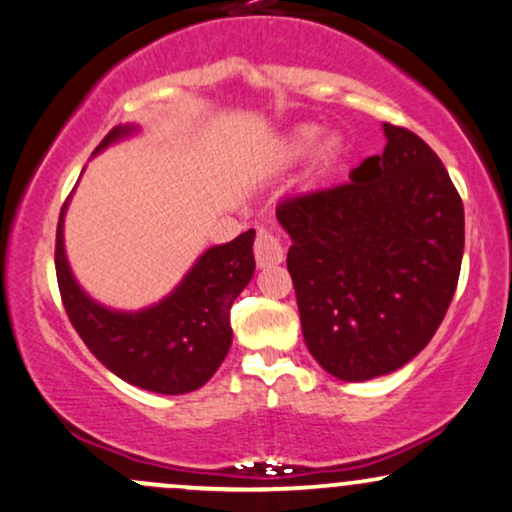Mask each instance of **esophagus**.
Here are the masks:
<instances>
[{
	"mask_svg": "<svg viewBox=\"0 0 512 512\" xmlns=\"http://www.w3.org/2000/svg\"><path fill=\"white\" fill-rule=\"evenodd\" d=\"M255 262L260 269L274 267V264L283 262L281 240L264 229H260V233H257L255 238Z\"/></svg>",
	"mask_w": 512,
	"mask_h": 512,
	"instance_id": "obj_1",
	"label": "esophagus"
}]
</instances>
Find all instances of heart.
<instances>
[{
    "label": "heart",
    "instance_id": "heart-1",
    "mask_svg": "<svg viewBox=\"0 0 512 512\" xmlns=\"http://www.w3.org/2000/svg\"><path fill=\"white\" fill-rule=\"evenodd\" d=\"M319 138H322V128L319 126H310V123H305V126L293 128V131L288 133L281 143V150H279L281 162L293 164V162H300V159H305L310 152H314ZM317 147L315 174L319 178H326V176L334 174V171L338 169V164L343 162L346 145H343L341 135H326V138Z\"/></svg>",
    "mask_w": 512,
    "mask_h": 512
}]
</instances>
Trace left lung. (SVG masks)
I'll return each mask as SVG.
<instances>
[{"instance_id":"left-lung-1","label":"left lung","mask_w":512,"mask_h":512,"mask_svg":"<svg viewBox=\"0 0 512 512\" xmlns=\"http://www.w3.org/2000/svg\"><path fill=\"white\" fill-rule=\"evenodd\" d=\"M350 183L291 197L276 219L307 348L331 377L391 374L432 341L458 286L463 200L434 150L384 123Z\"/></svg>"}]
</instances>
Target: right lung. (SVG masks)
I'll return each mask as SVG.
<instances>
[{
  "label": "right lung",
  "mask_w": 512,
  "mask_h": 512,
  "mask_svg": "<svg viewBox=\"0 0 512 512\" xmlns=\"http://www.w3.org/2000/svg\"><path fill=\"white\" fill-rule=\"evenodd\" d=\"M138 131L135 123L112 128L95 155ZM66 207L69 200L59 214L54 264L66 315L90 353L138 389L178 396L205 386L231 348L233 300L255 274V231L205 250L174 291L128 312L97 303L73 276L64 245Z\"/></svg>",
  "instance_id": "right-lung-1"
}]
</instances>
